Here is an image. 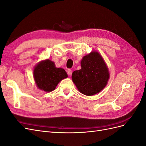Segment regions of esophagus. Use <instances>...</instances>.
Masks as SVG:
<instances>
[{
	"instance_id": "34e87169",
	"label": "esophagus",
	"mask_w": 146,
	"mask_h": 146,
	"mask_svg": "<svg viewBox=\"0 0 146 146\" xmlns=\"http://www.w3.org/2000/svg\"><path fill=\"white\" fill-rule=\"evenodd\" d=\"M68 74L69 75V76H71V75H72V70L70 69H68Z\"/></svg>"
}]
</instances>
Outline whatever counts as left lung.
Instances as JSON below:
<instances>
[{"label":"left lung","mask_w":146,"mask_h":146,"mask_svg":"<svg viewBox=\"0 0 146 146\" xmlns=\"http://www.w3.org/2000/svg\"><path fill=\"white\" fill-rule=\"evenodd\" d=\"M81 69L75 70L72 80L82 94L91 96L98 94L107 85L110 78L108 66L97 51H92L81 60Z\"/></svg>","instance_id":"8db88e82"}]
</instances>
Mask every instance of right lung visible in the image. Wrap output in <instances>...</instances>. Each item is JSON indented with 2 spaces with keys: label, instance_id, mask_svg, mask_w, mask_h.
<instances>
[{
  "label": "right lung",
  "instance_id": "add662e5",
  "mask_svg": "<svg viewBox=\"0 0 146 146\" xmlns=\"http://www.w3.org/2000/svg\"><path fill=\"white\" fill-rule=\"evenodd\" d=\"M68 77L65 70L56 68L55 63L48 59L42 60L33 69V78L38 89L46 92L55 90L57 85Z\"/></svg>",
  "mask_w": 146,
  "mask_h": 146
}]
</instances>
